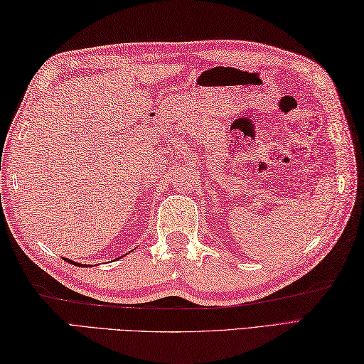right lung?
I'll return each instance as SVG.
<instances>
[{"label":"right lung","mask_w":364,"mask_h":364,"mask_svg":"<svg viewBox=\"0 0 364 364\" xmlns=\"http://www.w3.org/2000/svg\"><path fill=\"white\" fill-rule=\"evenodd\" d=\"M67 261H68V262H72V264H76V266H80V264H78V262H73V261H70V259H67Z\"/></svg>","instance_id":"1"}]
</instances>
